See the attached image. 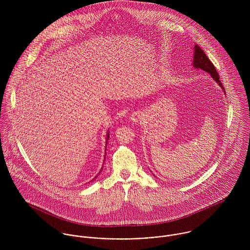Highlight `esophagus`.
<instances>
[{"label":"esophagus","instance_id":"esophagus-1","mask_svg":"<svg viewBox=\"0 0 250 250\" xmlns=\"http://www.w3.org/2000/svg\"><path fill=\"white\" fill-rule=\"evenodd\" d=\"M130 120L133 121V122H135V123L142 121V120H143V113L138 112V111L132 113V114L130 115Z\"/></svg>","mask_w":250,"mask_h":250}]
</instances>
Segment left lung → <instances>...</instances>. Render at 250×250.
Returning a JSON list of instances; mask_svg holds the SVG:
<instances>
[{"mask_svg": "<svg viewBox=\"0 0 250 250\" xmlns=\"http://www.w3.org/2000/svg\"><path fill=\"white\" fill-rule=\"evenodd\" d=\"M192 65L196 69H202L203 71L208 72L213 77L214 81L218 83V85L222 89H224L222 83L219 81V75H218V73L216 71L214 64L208 59V57L206 56L204 51L197 44L194 45V55H193Z\"/></svg>", "mask_w": 250, "mask_h": 250, "instance_id": "obj_1", "label": "left lung"}]
</instances>
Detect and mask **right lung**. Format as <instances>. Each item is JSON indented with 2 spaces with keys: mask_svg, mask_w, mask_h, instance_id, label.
I'll return each mask as SVG.
<instances>
[{
  "mask_svg": "<svg viewBox=\"0 0 250 250\" xmlns=\"http://www.w3.org/2000/svg\"><path fill=\"white\" fill-rule=\"evenodd\" d=\"M108 138H109V133H108V131H107V139H106V140H107V141H106V149H105V153H106V150H107V141H108ZM104 160H106V154H105V159H104ZM102 170H103V167H102V168H101V170H100V172H101V171H102ZM100 172H99V173H100ZM99 173H98V174H97V175H96V177H97V176H98V175H99ZM96 177H95V178H96ZM93 180H94V179H93Z\"/></svg>",
  "mask_w": 250,
  "mask_h": 250,
  "instance_id": "right-lung-1",
  "label": "right lung"
}]
</instances>
